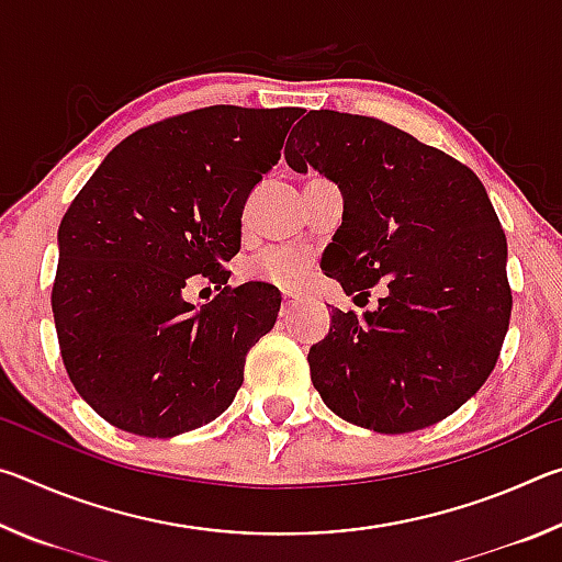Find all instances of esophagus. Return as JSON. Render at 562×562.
Listing matches in <instances>:
<instances>
[{
    "mask_svg": "<svg viewBox=\"0 0 562 562\" xmlns=\"http://www.w3.org/2000/svg\"><path fill=\"white\" fill-rule=\"evenodd\" d=\"M297 294H292V292H284L282 294V307H280V312H282V315H290V312L294 310V307H297Z\"/></svg>",
    "mask_w": 562,
    "mask_h": 562,
    "instance_id": "34e87169",
    "label": "esophagus"
}]
</instances>
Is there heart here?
Segmentation results:
<instances>
[{
	"mask_svg": "<svg viewBox=\"0 0 562 562\" xmlns=\"http://www.w3.org/2000/svg\"><path fill=\"white\" fill-rule=\"evenodd\" d=\"M304 270H307V255L297 250H272L250 262L252 278L280 284V288H294V284H300Z\"/></svg>",
	"mask_w": 562,
	"mask_h": 562,
	"instance_id": "b5f03b06",
	"label": "heart"
}]
</instances>
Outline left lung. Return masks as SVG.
Returning a JSON list of instances; mask_svg holds the SVG:
<instances>
[{"label": "left lung", "instance_id": "1", "mask_svg": "<svg viewBox=\"0 0 562 562\" xmlns=\"http://www.w3.org/2000/svg\"><path fill=\"white\" fill-rule=\"evenodd\" d=\"M284 160L345 198L327 247L347 294L386 280L376 310H331L312 384L361 429L406 434L453 414L496 367L510 319L508 245L486 188L443 150L369 116L310 111Z\"/></svg>", "mask_w": 562, "mask_h": 562}]
</instances>
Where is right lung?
Listing matches in <instances>:
<instances>
[{"label": "right lung", "instance_id": "1", "mask_svg": "<svg viewBox=\"0 0 562 562\" xmlns=\"http://www.w3.org/2000/svg\"><path fill=\"white\" fill-rule=\"evenodd\" d=\"M300 109L207 106L111 150L59 225L52 290L69 379L93 412L148 439L198 429L233 404L245 355L280 312L268 282L217 288L240 250L247 195L280 160Z\"/></svg>", "mask_w": 562, "mask_h": 562}]
</instances>
